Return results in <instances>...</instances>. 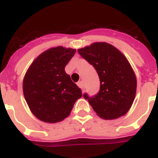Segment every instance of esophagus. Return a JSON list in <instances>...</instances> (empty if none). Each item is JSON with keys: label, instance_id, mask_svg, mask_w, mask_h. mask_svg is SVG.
I'll use <instances>...</instances> for the list:
<instances>
[{"label": "esophagus", "instance_id": "1", "mask_svg": "<svg viewBox=\"0 0 158 158\" xmlns=\"http://www.w3.org/2000/svg\"><path fill=\"white\" fill-rule=\"evenodd\" d=\"M78 84V86H79V87L80 88V89H81L82 90L84 89V82H83V81H79V82H78V84Z\"/></svg>", "mask_w": 158, "mask_h": 158}]
</instances>
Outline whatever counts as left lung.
Returning <instances> with one entry per match:
<instances>
[{
	"mask_svg": "<svg viewBox=\"0 0 158 158\" xmlns=\"http://www.w3.org/2000/svg\"><path fill=\"white\" fill-rule=\"evenodd\" d=\"M78 52L94 67L100 89L89 97L84 94L93 109L103 119H115L127 114L135 98L137 79L124 55L105 42L94 43Z\"/></svg>",
	"mask_w": 158,
	"mask_h": 158,
	"instance_id": "1",
	"label": "left lung"
}]
</instances>
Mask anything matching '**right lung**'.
Masks as SVG:
<instances>
[{
	"instance_id": "1",
	"label": "right lung",
	"mask_w": 158,
	"mask_h": 158,
	"mask_svg": "<svg viewBox=\"0 0 158 158\" xmlns=\"http://www.w3.org/2000/svg\"><path fill=\"white\" fill-rule=\"evenodd\" d=\"M75 52L62 46L49 49L34 60L26 72L24 96L32 114L43 122L64 120L82 97L81 89L64 70Z\"/></svg>"
}]
</instances>
